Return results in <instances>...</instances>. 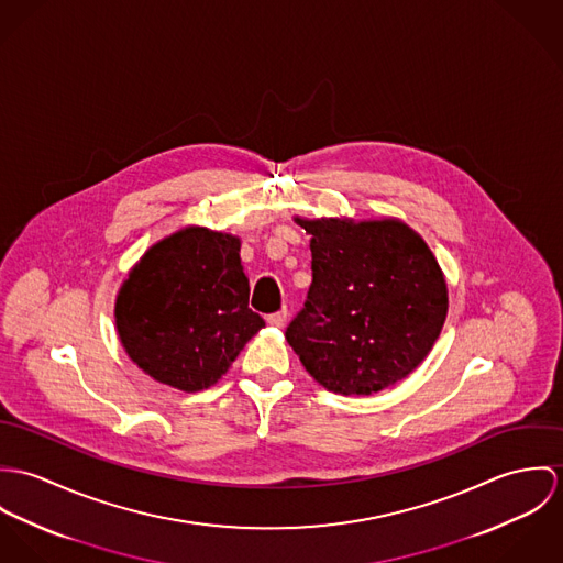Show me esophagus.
Returning a JSON list of instances; mask_svg holds the SVG:
<instances>
[{
	"instance_id": "1",
	"label": "esophagus",
	"mask_w": 563,
	"mask_h": 563,
	"mask_svg": "<svg viewBox=\"0 0 563 563\" xmlns=\"http://www.w3.org/2000/svg\"><path fill=\"white\" fill-rule=\"evenodd\" d=\"M285 321H287V311H285V309H283V311L272 312V314H267V323H269V325L283 328V325H285Z\"/></svg>"
}]
</instances>
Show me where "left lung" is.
Segmentation results:
<instances>
[{
  "label": "left lung",
  "mask_w": 563,
  "mask_h": 563,
  "mask_svg": "<svg viewBox=\"0 0 563 563\" xmlns=\"http://www.w3.org/2000/svg\"><path fill=\"white\" fill-rule=\"evenodd\" d=\"M296 222L311 235L312 283L285 336L307 372L341 395H372L412 374L449 305L421 235L395 218Z\"/></svg>",
  "instance_id": "1"
}]
</instances>
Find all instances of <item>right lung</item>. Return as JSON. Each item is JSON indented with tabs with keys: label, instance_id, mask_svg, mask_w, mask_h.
Listing matches in <instances>:
<instances>
[{
	"label": "right lung",
	"instance_id": "right-lung-1",
	"mask_svg": "<svg viewBox=\"0 0 563 563\" xmlns=\"http://www.w3.org/2000/svg\"><path fill=\"white\" fill-rule=\"evenodd\" d=\"M240 238L188 227L144 252L117 298L129 358L153 379L196 393L229 372L265 325L249 309Z\"/></svg>",
	"mask_w": 563,
	"mask_h": 563
}]
</instances>
